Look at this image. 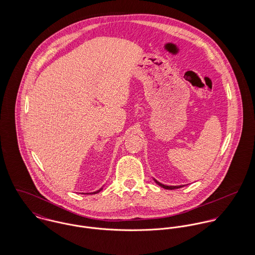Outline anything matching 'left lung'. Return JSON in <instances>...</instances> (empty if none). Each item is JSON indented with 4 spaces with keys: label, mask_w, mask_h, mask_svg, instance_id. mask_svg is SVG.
<instances>
[{
    "label": "left lung",
    "mask_w": 255,
    "mask_h": 255,
    "mask_svg": "<svg viewBox=\"0 0 255 255\" xmlns=\"http://www.w3.org/2000/svg\"><path fill=\"white\" fill-rule=\"evenodd\" d=\"M154 181H155V182H156L157 184H159L160 186H162L163 188H166V189H176V188H180V187L183 186V185H165V184H163V183L156 181L155 179H154Z\"/></svg>",
    "instance_id": "left-lung-1"
}]
</instances>
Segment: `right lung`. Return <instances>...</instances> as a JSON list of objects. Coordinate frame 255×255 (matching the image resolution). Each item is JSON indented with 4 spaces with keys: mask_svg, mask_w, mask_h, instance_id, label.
I'll use <instances>...</instances> for the list:
<instances>
[{
    "mask_svg": "<svg viewBox=\"0 0 255 255\" xmlns=\"http://www.w3.org/2000/svg\"><path fill=\"white\" fill-rule=\"evenodd\" d=\"M100 190H102V188H100L99 190H97V191H94V192H92V193H94V194H95V193H98V192H100Z\"/></svg>",
    "mask_w": 255,
    "mask_h": 255,
    "instance_id": "right-lung-1",
    "label": "right lung"
}]
</instances>
